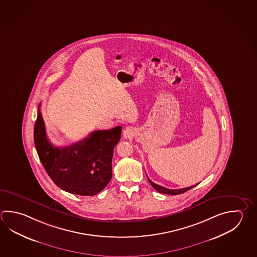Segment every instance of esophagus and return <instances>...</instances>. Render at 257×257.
<instances>
[{
  "label": "esophagus",
  "mask_w": 257,
  "mask_h": 257,
  "mask_svg": "<svg viewBox=\"0 0 257 257\" xmlns=\"http://www.w3.org/2000/svg\"><path fill=\"white\" fill-rule=\"evenodd\" d=\"M134 135V132L132 130L131 128H125L123 131V136L126 138H130Z\"/></svg>",
  "instance_id": "34e87169"
}]
</instances>
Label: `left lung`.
<instances>
[{"instance_id": "8db88e82", "label": "left lung", "mask_w": 257, "mask_h": 257, "mask_svg": "<svg viewBox=\"0 0 257 257\" xmlns=\"http://www.w3.org/2000/svg\"><path fill=\"white\" fill-rule=\"evenodd\" d=\"M146 176H147V179H148L149 184L154 187V189L156 190L158 193H161V194H170V195H177V194H184L185 192L189 191L190 189L194 188V186L196 185V184H194V185H192V186H189V187H185V188H182V189H169V188H166V187H164V186L159 185V184H155L148 177V175H146Z\"/></svg>"}]
</instances>
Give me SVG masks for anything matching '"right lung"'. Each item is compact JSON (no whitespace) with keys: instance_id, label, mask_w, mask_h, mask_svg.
Masks as SVG:
<instances>
[{"instance_id":"add662e5","label":"right lung","mask_w":257,"mask_h":257,"mask_svg":"<svg viewBox=\"0 0 257 257\" xmlns=\"http://www.w3.org/2000/svg\"><path fill=\"white\" fill-rule=\"evenodd\" d=\"M40 108L41 104L34 123V146L49 177L70 194H99L111 179L113 149L121 139V126L92 132L83 140L61 148L48 140Z\"/></svg>"}]
</instances>
